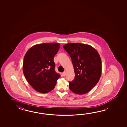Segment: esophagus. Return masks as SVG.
I'll return each instance as SVG.
<instances>
[{
  "label": "esophagus",
  "instance_id": "esophagus-1",
  "mask_svg": "<svg viewBox=\"0 0 127 127\" xmlns=\"http://www.w3.org/2000/svg\"><path fill=\"white\" fill-rule=\"evenodd\" d=\"M66 71H64V72L62 73V75L63 76H65L66 75Z\"/></svg>",
  "mask_w": 127,
  "mask_h": 127
}]
</instances>
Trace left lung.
<instances>
[{"label": "left lung", "mask_w": 127, "mask_h": 127, "mask_svg": "<svg viewBox=\"0 0 127 127\" xmlns=\"http://www.w3.org/2000/svg\"><path fill=\"white\" fill-rule=\"evenodd\" d=\"M73 63L75 78L69 82L70 90L77 95L89 92L97 84L102 73V62L97 50L89 45L68 43L63 46Z\"/></svg>", "instance_id": "1"}]
</instances>
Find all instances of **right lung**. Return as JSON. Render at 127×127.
I'll use <instances>...</instances> for the list:
<instances>
[{
  "label": "right lung",
  "mask_w": 127,
  "mask_h": 127,
  "mask_svg": "<svg viewBox=\"0 0 127 127\" xmlns=\"http://www.w3.org/2000/svg\"><path fill=\"white\" fill-rule=\"evenodd\" d=\"M60 48L59 43L36 44L24 56L23 70L28 83L36 91L47 93L54 89L60 75L55 71L54 58Z\"/></svg>",
  "instance_id": "right-lung-1"
}]
</instances>
